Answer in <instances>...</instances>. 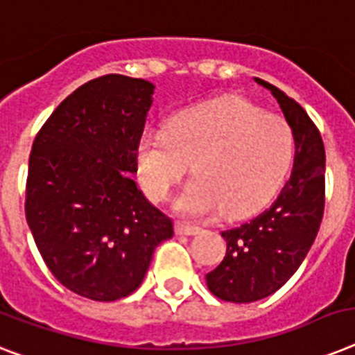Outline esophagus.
<instances>
[{"label":"esophagus","instance_id":"1","mask_svg":"<svg viewBox=\"0 0 355 355\" xmlns=\"http://www.w3.org/2000/svg\"><path fill=\"white\" fill-rule=\"evenodd\" d=\"M175 230H177V235H186V237H191V235H197L200 230L195 226H189V224H182V223H177V226H175Z\"/></svg>","mask_w":355,"mask_h":355}]
</instances>
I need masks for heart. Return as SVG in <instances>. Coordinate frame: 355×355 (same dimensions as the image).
Listing matches in <instances>:
<instances>
[{"label":"heart","mask_w":355,"mask_h":355,"mask_svg":"<svg viewBox=\"0 0 355 355\" xmlns=\"http://www.w3.org/2000/svg\"><path fill=\"white\" fill-rule=\"evenodd\" d=\"M292 158L293 132L281 116L264 114L243 98H226L178 114L166 132H144L137 160L153 202H164L193 166L197 178L178 195V211L237 218L275 195Z\"/></svg>","instance_id":"obj_1"}]
</instances>
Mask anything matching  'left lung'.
Returning a JSON list of instances; mask_svg holds the SVG:
<instances>
[{
  "mask_svg": "<svg viewBox=\"0 0 355 355\" xmlns=\"http://www.w3.org/2000/svg\"><path fill=\"white\" fill-rule=\"evenodd\" d=\"M295 142L292 175L277 200L250 223L223 232L226 257L206 275L215 297L255 302L275 293L297 272L318 237L324 213V144L318 125L293 98L272 83Z\"/></svg>",
  "mask_w": 355,
  "mask_h": 355,
  "instance_id": "1",
  "label": "left lung"
}]
</instances>
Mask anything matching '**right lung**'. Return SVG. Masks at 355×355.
<instances>
[{
    "instance_id": "obj_1",
    "label": "right lung",
    "mask_w": 355,
    "mask_h": 355,
    "mask_svg": "<svg viewBox=\"0 0 355 355\" xmlns=\"http://www.w3.org/2000/svg\"><path fill=\"white\" fill-rule=\"evenodd\" d=\"M155 85L105 74L63 100L34 138L25 215L43 261L63 286L118 301L142 284L173 220L131 175Z\"/></svg>"
}]
</instances>
